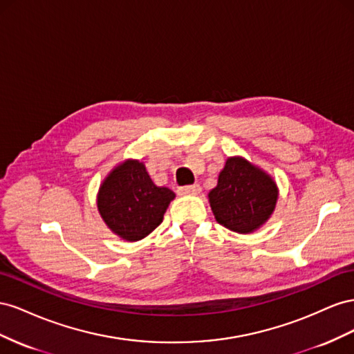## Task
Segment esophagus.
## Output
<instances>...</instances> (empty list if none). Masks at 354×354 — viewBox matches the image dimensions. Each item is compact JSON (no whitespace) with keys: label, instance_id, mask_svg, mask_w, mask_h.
Instances as JSON below:
<instances>
[{"label":"esophagus","instance_id":"esophagus-1","mask_svg":"<svg viewBox=\"0 0 354 354\" xmlns=\"http://www.w3.org/2000/svg\"><path fill=\"white\" fill-rule=\"evenodd\" d=\"M201 191L200 185L198 184H194V185H185V187H179L178 188V193L180 196H196Z\"/></svg>","mask_w":354,"mask_h":354}]
</instances>
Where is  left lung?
Returning <instances> with one entry per match:
<instances>
[{
    "instance_id": "8db88e82",
    "label": "left lung",
    "mask_w": 354,
    "mask_h": 354,
    "mask_svg": "<svg viewBox=\"0 0 354 354\" xmlns=\"http://www.w3.org/2000/svg\"><path fill=\"white\" fill-rule=\"evenodd\" d=\"M272 178L243 157H230L209 193L215 219L225 228L249 234L266 224L277 203Z\"/></svg>"
}]
</instances>
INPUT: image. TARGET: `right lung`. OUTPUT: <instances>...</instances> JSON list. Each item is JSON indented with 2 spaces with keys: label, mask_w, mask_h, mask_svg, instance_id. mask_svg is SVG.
Wrapping results in <instances>:
<instances>
[{
  "label": "right lung",
  "mask_w": 354,
  "mask_h": 354,
  "mask_svg": "<svg viewBox=\"0 0 354 354\" xmlns=\"http://www.w3.org/2000/svg\"><path fill=\"white\" fill-rule=\"evenodd\" d=\"M174 198V191L151 180L142 161L126 160L100 184L97 210L114 234L138 241L161 224Z\"/></svg>",
  "instance_id": "1"
}]
</instances>
